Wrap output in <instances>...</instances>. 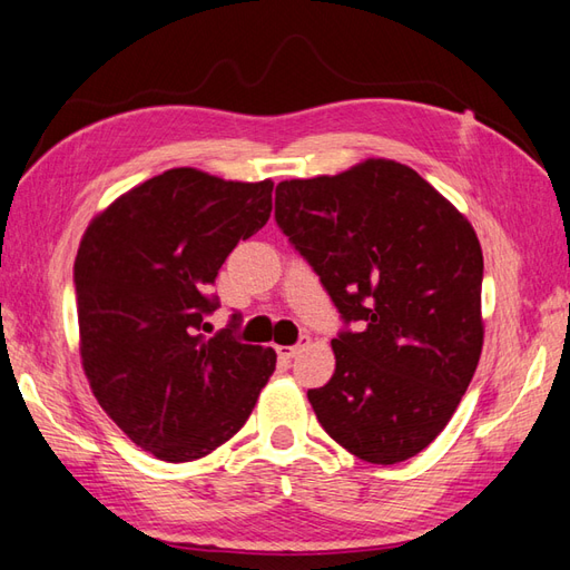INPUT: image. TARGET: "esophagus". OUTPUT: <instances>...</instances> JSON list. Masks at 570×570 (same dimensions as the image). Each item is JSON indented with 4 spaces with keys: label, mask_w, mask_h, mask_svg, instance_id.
Listing matches in <instances>:
<instances>
[{
    "label": "esophagus",
    "mask_w": 570,
    "mask_h": 570,
    "mask_svg": "<svg viewBox=\"0 0 570 570\" xmlns=\"http://www.w3.org/2000/svg\"><path fill=\"white\" fill-rule=\"evenodd\" d=\"M307 338H302V344H305ZM302 344H297V346H275V351H277V356H281V361H285V363H289L295 358V353L299 351V346Z\"/></svg>",
    "instance_id": "34e87169"
}]
</instances>
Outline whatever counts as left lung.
Masks as SVG:
<instances>
[{"instance_id": "left-lung-1", "label": "left lung", "mask_w": 570, "mask_h": 570, "mask_svg": "<svg viewBox=\"0 0 570 570\" xmlns=\"http://www.w3.org/2000/svg\"><path fill=\"white\" fill-rule=\"evenodd\" d=\"M275 222L344 322H358L332 338V381L307 392L324 432L368 463L416 456L444 432L483 351L471 222L385 158L281 183Z\"/></svg>"}]
</instances>
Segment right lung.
I'll list each match as a JSON object with an SVG mask.
<instances>
[{"mask_svg":"<svg viewBox=\"0 0 570 570\" xmlns=\"http://www.w3.org/2000/svg\"><path fill=\"white\" fill-rule=\"evenodd\" d=\"M273 180L195 168L156 175L99 212L75 258L80 358L97 402L160 461L207 456L246 424L275 351L232 326L207 338L209 289L234 246L263 229Z\"/></svg>","mask_w":570,"mask_h":570,"instance_id":"1","label":"right lung"}]
</instances>
